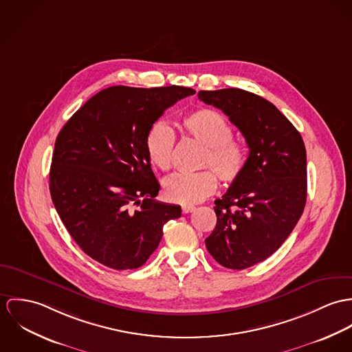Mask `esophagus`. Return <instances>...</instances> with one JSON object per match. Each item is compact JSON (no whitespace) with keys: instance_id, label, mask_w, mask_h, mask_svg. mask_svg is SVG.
Masks as SVG:
<instances>
[{"instance_id":"obj_1","label":"esophagus","mask_w":352,"mask_h":352,"mask_svg":"<svg viewBox=\"0 0 352 352\" xmlns=\"http://www.w3.org/2000/svg\"><path fill=\"white\" fill-rule=\"evenodd\" d=\"M195 206H193V205H184L182 206V213H190V212H193L195 210Z\"/></svg>"}]
</instances>
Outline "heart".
<instances>
[{
  "label": "heart",
  "mask_w": 352,
  "mask_h": 352,
  "mask_svg": "<svg viewBox=\"0 0 352 352\" xmlns=\"http://www.w3.org/2000/svg\"><path fill=\"white\" fill-rule=\"evenodd\" d=\"M182 128L189 138L204 146L199 167L212 169L224 185L232 184L241 175L247 151L241 142L232 138V126L223 113L209 108L198 109L184 118ZM174 144L173 129L164 121H157L146 138L150 162L167 171L171 167ZM211 172L173 174L163 182V195L171 202L184 205L199 202L216 190L217 179Z\"/></svg>",
  "instance_id": "obj_1"
}]
</instances>
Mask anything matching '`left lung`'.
<instances>
[{"instance_id": "1", "label": "left lung", "mask_w": 352, "mask_h": 352, "mask_svg": "<svg viewBox=\"0 0 352 352\" xmlns=\"http://www.w3.org/2000/svg\"><path fill=\"white\" fill-rule=\"evenodd\" d=\"M198 98L221 109L250 148L241 175L214 201L217 223L205 239L217 263L243 270L273 255L304 212L305 144L294 125L261 96L231 87L201 90Z\"/></svg>"}]
</instances>
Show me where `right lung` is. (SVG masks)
Listing matches in <instances>:
<instances>
[{"instance_id": "obj_1", "label": "right lung", "mask_w": 352, "mask_h": 352, "mask_svg": "<svg viewBox=\"0 0 352 352\" xmlns=\"http://www.w3.org/2000/svg\"><path fill=\"white\" fill-rule=\"evenodd\" d=\"M190 87L112 86L60 129L50 168L54 206L80 250L115 270L143 266L181 206L155 201L160 185L146 151L150 128ZM140 206L135 210L134 205Z\"/></svg>"}]
</instances>
